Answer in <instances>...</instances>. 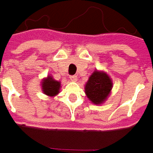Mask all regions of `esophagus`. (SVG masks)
Returning <instances> with one entry per match:
<instances>
[{"mask_svg":"<svg viewBox=\"0 0 153 153\" xmlns=\"http://www.w3.org/2000/svg\"><path fill=\"white\" fill-rule=\"evenodd\" d=\"M71 80L73 81V82H76V81L77 80V76H76V75H73V76H71Z\"/></svg>","mask_w":153,"mask_h":153,"instance_id":"obj_1","label":"esophagus"}]
</instances>
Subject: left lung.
<instances>
[{"label": "left lung", "mask_w": 153, "mask_h": 153, "mask_svg": "<svg viewBox=\"0 0 153 153\" xmlns=\"http://www.w3.org/2000/svg\"><path fill=\"white\" fill-rule=\"evenodd\" d=\"M112 85L111 79L106 73L96 71L88 78L85 86V93L92 102L101 104L109 95Z\"/></svg>", "instance_id": "8db88e82"}]
</instances>
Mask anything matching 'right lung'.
Segmentation results:
<instances>
[{
  "mask_svg": "<svg viewBox=\"0 0 153 153\" xmlns=\"http://www.w3.org/2000/svg\"><path fill=\"white\" fill-rule=\"evenodd\" d=\"M42 88L45 95L52 97L59 93L60 82L53 80L51 76H48L42 82Z\"/></svg>",
  "mask_w": 153,
  "mask_h": 153,
  "instance_id": "obj_1",
  "label": "right lung"
}]
</instances>
